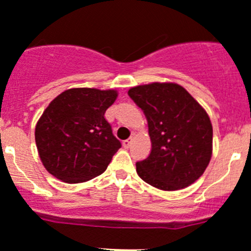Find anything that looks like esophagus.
<instances>
[{
	"label": "esophagus",
	"instance_id": "obj_1",
	"mask_svg": "<svg viewBox=\"0 0 251 251\" xmlns=\"http://www.w3.org/2000/svg\"><path fill=\"white\" fill-rule=\"evenodd\" d=\"M131 143H132V138H129V139H126V140H124V142H122V145H124L125 148H129L130 145H131Z\"/></svg>",
	"mask_w": 251,
	"mask_h": 251
}]
</instances>
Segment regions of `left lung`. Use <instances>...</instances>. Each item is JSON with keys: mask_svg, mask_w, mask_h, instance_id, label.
I'll use <instances>...</instances> for the list:
<instances>
[{"mask_svg": "<svg viewBox=\"0 0 251 251\" xmlns=\"http://www.w3.org/2000/svg\"><path fill=\"white\" fill-rule=\"evenodd\" d=\"M127 93L147 117L151 142L149 157L136 163L139 177L165 191L194 184L213 151V127L207 111L176 83L155 81L132 86Z\"/></svg>", "mask_w": 251, "mask_h": 251, "instance_id": "1", "label": "left lung"}]
</instances>
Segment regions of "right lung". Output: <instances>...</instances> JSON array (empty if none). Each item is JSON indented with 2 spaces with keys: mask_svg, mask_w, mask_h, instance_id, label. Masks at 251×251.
<instances>
[{
  "mask_svg": "<svg viewBox=\"0 0 251 251\" xmlns=\"http://www.w3.org/2000/svg\"><path fill=\"white\" fill-rule=\"evenodd\" d=\"M117 96L115 89L71 88L48 104L35 125V144L52 176L79 184L106 171L121 148L104 117Z\"/></svg>",
  "mask_w": 251,
  "mask_h": 251,
  "instance_id": "add662e5",
  "label": "right lung"
}]
</instances>
